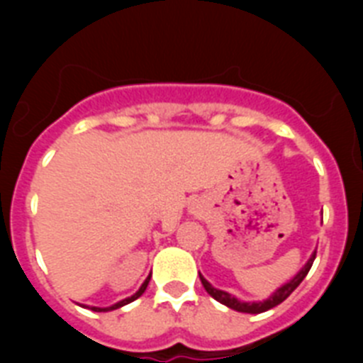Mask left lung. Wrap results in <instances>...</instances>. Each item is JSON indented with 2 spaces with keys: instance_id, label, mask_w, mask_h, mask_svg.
<instances>
[{
  "instance_id": "left-lung-1",
  "label": "left lung",
  "mask_w": 363,
  "mask_h": 363,
  "mask_svg": "<svg viewBox=\"0 0 363 363\" xmlns=\"http://www.w3.org/2000/svg\"><path fill=\"white\" fill-rule=\"evenodd\" d=\"M314 258H316V252H314V255L311 256V259L306 264V267L301 269V271L298 272L296 277H294L293 280L289 281V284H285L284 287H280V289H278L277 293L272 294V296L269 298V300H265V301H252V303H245V301H240V300H236V298H234V296H230V294L225 293V291L214 289L213 285H211L209 281L205 280V278L201 277V274H200V280H201V285H203V287H205V291H207V293H209L211 296L214 298V300L220 301V303H223V306L230 307V309H234V311H238V313L259 314V313H265V311L272 309V307L280 306L281 301L287 300V298L291 296V293H293V291L296 289L298 285H300L301 281H303V278L307 277V272L311 271V267H313Z\"/></svg>"
}]
</instances>
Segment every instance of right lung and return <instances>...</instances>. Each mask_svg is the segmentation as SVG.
Here are the masks:
<instances>
[{
    "mask_svg": "<svg viewBox=\"0 0 363 363\" xmlns=\"http://www.w3.org/2000/svg\"><path fill=\"white\" fill-rule=\"evenodd\" d=\"M149 280H150V277L147 278L145 281H143V285H142V287H140V291H138L136 294H133V296H130V298H125V300H121L120 303H116V306L108 307V309H99V307H91V309L92 311H112V309H118V307H121V306H127V303H130V301H134V300H136V298H140L143 293H145L147 285H149Z\"/></svg>",
    "mask_w": 363,
    "mask_h": 363,
    "instance_id": "add662e5",
    "label": "right lung"
}]
</instances>
